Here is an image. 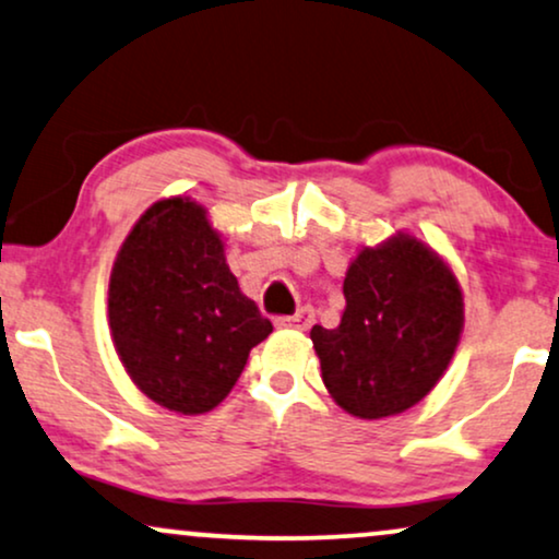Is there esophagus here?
Wrapping results in <instances>:
<instances>
[{"label":"esophagus","mask_w":559,"mask_h":559,"mask_svg":"<svg viewBox=\"0 0 559 559\" xmlns=\"http://www.w3.org/2000/svg\"><path fill=\"white\" fill-rule=\"evenodd\" d=\"M313 321H316L313 308L311 306H302L293 316H280L277 326L280 329H300V332H306V329L313 326Z\"/></svg>","instance_id":"1"}]
</instances>
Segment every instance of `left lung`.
Instances as JSON below:
<instances>
[{
  "mask_svg": "<svg viewBox=\"0 0 559 559\" xmlns=\"http://www.w3.org/2000/svg\"><path fill=\"white\" fill-rule=\"evenodd\" d=\"M342 321L313 326L321 378L342 409L381 419L415 406L456 353L459 282L415 238L362 248L344 277Z\"/></svg>",
  "mask_w": 559,
  "mask_h": 559,
  "instance_id": "8db88e82",
  "label": "left lung"
}]
</instances>
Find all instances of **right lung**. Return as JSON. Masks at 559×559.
Here are the masks:
<instances>
[{
    "instance_id": "add662e5",
    "label": "right lung",
    "mask_w": 559,
    "mask_h": 559,
    "mask_svg": "<svg viewBox=\"0 0 559 559\" xmlns=\"http://www.w3.org/2000/svg\"><path fill=\"white\" fill-rule=\"evenodd\" d=\"M114 344L132 381L165 409H215L272 321L240 293L223 240L191 199L150 206L123 240L108 287Z\"/></svg>"
}]
</instances>
